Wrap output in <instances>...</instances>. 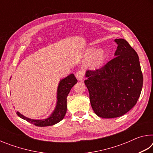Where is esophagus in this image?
<instances>
[{
    "label": "esophagus",
    "instance_id": "obj_1",
    "mask_svg": "<svg viewBox=\"0 0 153 153\" xmlns=\"http://www.w3.org/2000/svg\"><path fill=\"white\" fill-rule=\"evenodd\" d=\"M84 71L79 70L76 73V78L79 80V81H82V80L84 79Z\"/></svg>",
    "mask_w": 153,
    "mask_h": 153
}]
</instances>
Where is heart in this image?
Instances as JSON below:
<instances>
[{
	"mask_svg": "<svg viewBox=\"0 0 153 153\" xmlns=\"http://www.w3.org/2000/svg\"><path fill=\"white\" fill-rule=\"evenodd\" d=\"M84 59H89V64L93 68H98L104 64L106 60V53L102 49H98L94 51V49H88L85 52Z\"/></svg>",
	"mask_w": 153,
	"mask_h": 153,
	"instance_id": "1",
	"label": "heart"
}]
</instances>
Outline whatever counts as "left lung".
I'll return each instance as SVG.
<instances>
[{
  "mask_svg": "<svg viewBox=\"0 0 153 153\" xmlns=\"http://www.w3.org/2000/svg\"><path fill=\"white\" fill-rule=\"evenodd\" d=\"M115 42L118 45L115 57L99 69L86 72L90 104L102 118L118 117L128 112L138 101L143 85L138 54L123 38Z\"/></svg>",
  "mask_w": 153,
  "mask_h": 153,
  "instance_id": "left-lung-1",
  "label": "left lung"
}]
</instances>
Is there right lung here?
I'll use <instances>...</instances> for the list:
<instances>
[{"mask_svg":"<svg viewBox=\"0 0 153 153\" xmlns=\"http://www.w3.org/2000/svg\"><path fill=\"white\" fill-rule=\"evenodd\" d=\"M77 80L73 74L69 75L65 78L61 79L57 88V102L53 113L48 118L44 120H32L23 115L17 111V115L23 120L33 125L39 127H45L55 125L64 118L67 112V97L69 92Z\"/></svg>","mask_w":153,"mask_h":153,"instance_id":"obj_1","label":"right lung"}]
</instances>
